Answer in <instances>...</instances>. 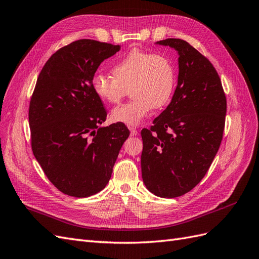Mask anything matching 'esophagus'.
<instances>
[{"label": "esophagus", "instance_id": "esophagus-1", "mask_svg": "<svg viewBox=\"0 0 259 259\" xmlns=\"http://www.w3.org/2000/svg\"><path fill=\"white\" fill-rule=\"evenodd\" d=\"M129 130H130V135H131V136H137V135H138V131H137L136 128L130 127Z\"/></svg>", "mask_w": 259, "mask_h": 259}]
</instances>
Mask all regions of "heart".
Wrapping results in <instances>:
<instances>
[{"instance_id": "1", "label": "heart", "mask_w": 259, "mask_h": 259, "mask_svg": "<svg viewBox=\"0 0 259 259\" xmlns=\"http://www.w3.org/2000/svg\"><path fill=\"white\" fill-rule=\"evenodd\" d=\"M113 77L97 73L91 85L95 95L108 104H117L130 89L134 98L112 110L116 122L137 125L155 108H162L170 101L176 85V70L165 55L132 49L110 68Z\"/></svg>"}]
</instances>
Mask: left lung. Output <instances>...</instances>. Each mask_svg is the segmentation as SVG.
I'll return each instance as SVG.
<instances>
[{
    "mask_svg": "<svg viewBox=\"0 0 259 259\" xmlns=\"http://www.w3.org/2000/svg\"><path fill=\"white\" fill-rule=\"evenodd\" d=\"M178 51V84L170 104L142 129V179L159 197H178L199 183L223 140L227 100L212 64L181 39L158 41Z\"/></svg>",
    "mask_w": 259,
    "mask_h": 259,
    "instance_id": "1",
    "label": "left lung"
}]
</instances>
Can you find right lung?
<instances>
[{
    "instance_id": "1",
    "label": "right lung",
    "mask_w": 259,
    "mask_h": 259,
    "mask_svg": "<svg viewBox=\"0 0 259 259\" xmlns=\"http://www.w3.org/2000/svg\"><path fill=\"white\" fill-rule=\"evenodd\" d=\"M120 46L90 39L61 48L43 66L29 105L31 147L48 179L64 194L87 197L106 187L130 132L106 120L91 80Z\"/></svg>"
}]
</instances>
